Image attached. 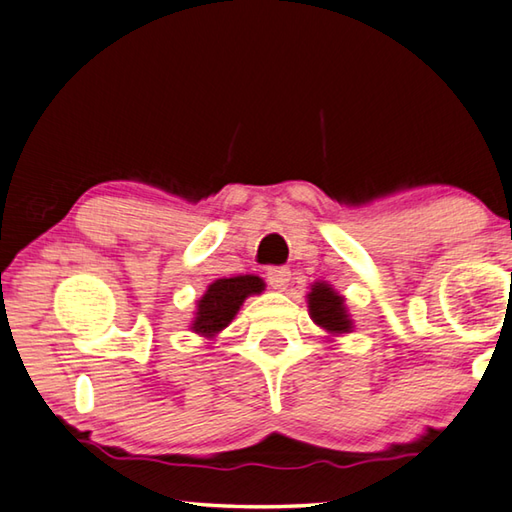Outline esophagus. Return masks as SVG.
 Masks as SVG:
<instances>
[{"mask_svg": "<svg viewBox=\"0 0 512 512\" xmlns=\"http://www.w3.org/2000/svg\"><path fill=\"white\" fill-rule=\"evenodd\" d=\"M267 281L274 289H287L289 281H292V272H289V267H269L267 269Z\"/></svg>", "mask_w": 512, "mask_h": 512, "instance_id": "esophagus-1", "label": "esophagus"}]
</instances>
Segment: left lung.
Listing matches in <instances>:
<instances>
[{
    "instance_id": "1",
    "label": "left lung",
    "mask_w": 512,
    "mask_h": 512,
    "mask_svg": "<svg viewBox=\"0 0 512 512\" xmlns=\"http://www.w3.org/2000/svg\"><path fill=\"white\" fill-rule=\"evenodd\" d=\"M307 307H310L312 321L332 336L352 332V318L345 310V298L334 292L332 285L314 283L312 292L307 294Z\"/></svg>"
}]
</instances>
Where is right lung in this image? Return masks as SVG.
<instances>
[{
  "label": "right lung",
  "instance_id": "1",
  "mask_svg": "<svg viewBox=\"0 0 512 512\" xmlns=\"http://www.w3.org/2000/svg\"><path fill=\"white\" fill-rule=\"evenodd\" d=\"M265 289L263 278L245 274V276H231V278H218V281L207 287L198 301L196 318L191 323V330L207 339H214L218 332L234 321L240 305L245 303L247 296L260 294Z\"/></svg>",
  "mask_w": 512,
  "mask_h": 512
}]
</instances>
